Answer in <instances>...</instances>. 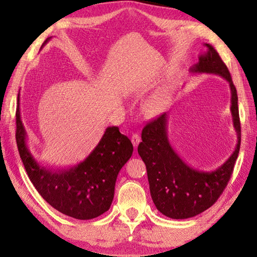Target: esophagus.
<instances>
[{
  "mask_svg": "<svg viewBox=\"0 0 257 257\" xmlns=\"http://www.w3.org/2000/svg\"><path fill=\"white\" fill-rule=\"evenodd\" d=\"M132 142H133V145H134L135 149H137L138 144H139V143H141V137H139V135L134 134L133 136H132Z\"/></svg>",
  "mask_w": 257,
  "mask_h": 257,
  "instance_id": "1",
  "label": "esophagus"
}]
</instances>
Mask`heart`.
Instances as JSON below:
<instances>
[{
  "instance_id": "1",
  "label": "heart",
  "mask_w": 257,
  "mask_h": 257,
  "mask_svg": "<svg viewBox=\"0 0 257 257\" xmlns=\"http://www.w3.org/2000/svg\"><path fill=\"white\" fill-rule=\"evenodd\" d=\"M164 95L162 93H155L147 99L145 103V108L150 113H158L163 106Z\"/></svg>"
}]
</instances>
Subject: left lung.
<instances>
[{"label": "left lung", "mask_w": 257, "mask_h": 257, "mask_svg": "<svg viewBox=\"0 0 257 257\" xmlns=\"http://www.w3.org/2000/svg\"><path fill=\"white\" fill-rule=\"evenodd\" d=\"M206 52L198 56V62L190 67L191 75H217L228 81L233 129L237 145L223 164L212 171H202L190 167L173 150L168 137L169 112L147 123L142 132L138 154L146 164L151 196L163 215L171 219H188L206 211L214 204L231 177L233 165L240 149V121L238 96L231 76L220 55L210 44H204Z\"/></svg>", "instance_id": "8db88e82"}]
</instances>
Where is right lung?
I'll list each match as a JSON object with an SVG mask.
<instances>
[{
	"label": "right lung",
	"instance_id": "1",
	"mask_svg": "<svg viewBox=\"0 0 257 257\" xmlns=\"http://www.w3.org/2000/svg\"><path fill=\"white\" fill-rule=\"evenodd\" d=\"M16 120L21 161L35 188L52 207L78 220L94 219L110 208L116 177L134 151L132 142L118 127H107L96 147L80 163L69 169H53L38 162L29 150L21 120L20 94Z\"/></svg>",
	"mask_w": 257,
	"mask_h": 257
}]
</instances>
